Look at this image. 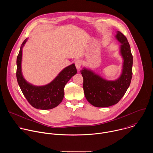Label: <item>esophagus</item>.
I'll return each mask as SVG.
<instances>
[{"mask_svg": "<svg viewBox=\"0 0 153 153\" xmlns=\"http://www.w3.org/2000/svg\"><path fill=\"white\" fill-rule=\"evenodd\" d=\"M82 62L81 60H76V62H75V65H76V67L77 70H79L82 66Z\"/></svg>", "mask_w": 153, "mask_h": 153, "instance_id": "34e87169", "label": "esophagus"}]
</instances>
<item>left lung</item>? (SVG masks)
<instances>
[{
	"label": "left lung",
	"mask_w": 153,
	"mask_h": 153,
	"mask_svg": "<svg viewBox=\"0 0 153 153\" xmlns=\"http://www.w3.org/2000/svg\"><path fill=\"white\" fill-rule=\"evenodd\" d=\"M116 38L121 43L120 53L123 60L122 73L117 79L106 80L86 68L80 71L85 96L96 107H108L117 103L127 91L132 79L133 58L128 40L118 31Z\"/></svg>",
	"instance_id": "8db88e82"
}]
</instances>
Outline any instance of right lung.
<instances>
[{"label":"right lung","mask_w":153,"mask_h":153,"mask_svg":"<svg viewBox=\"0 0 153 153\" xmlns=\"http://www.w3.org/2000/svg\"><path fill=\"white\" fill-rule=\"evenodd\" d=\"M22 43L17 57L16 77L18 84L24 96L30 105L36 109L50 110L58 106L64 97V88L69 80L77 73L74 63L65 68L50 83L43 86H35L28 83L22 73V48L27 42Z\"/></svg>","instance_id":"right-lung-1"}]
</instances>
